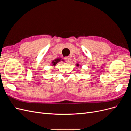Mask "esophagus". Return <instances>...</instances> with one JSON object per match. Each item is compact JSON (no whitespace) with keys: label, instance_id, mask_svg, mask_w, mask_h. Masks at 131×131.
Wrapping results in <instances>:
<instances>
[{"label":"esophagus","instance_id":"34e87169","mask_svg":"<svg viewBox=\"0 0 131 131\" xmlns=\"http://www.w3.org/2000/svg\"><path fill=\"white\" fill-rule=\"evenodd\" d=\"M64 60L67 62H69L70 61V60H71V57H69V56H68V57H65L64 58Z\"/></svg>","mask_w":131,"mask_h":131}]
</instances>
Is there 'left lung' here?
I'll return each mask as SVG.
<instances>
[{
    "label": "left lung",
    "mask_w": 131,
    "mask_h": 131,
    "mask_svg": "<svg viewBox=\"0 0 131 131\" xmlns=\"http://www.w3.org/2000/svg\"><path fill=\"white\" fill-rule=\"evenodd\" d=\"M77 66L78 67V66H79V64H77Z\"/></svg>",
    "instance_id": "obj_1"
}]
</instances>
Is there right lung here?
I'll return each mask as SVG.
<instances>
[{
  "mask_svg": "<svg viewBox=\"0 0 131 131\" xmlns=\"http://www.w3.org/2000/svg\"><path fill=\"white\" fill-rule=\"evenodd\" d=\"M60 59H58V58H57V59H55V60L53 61H52V64H53V66H54L55 65H56L58 62L60 61Z\"/></svg>",
  "mask_w": 131,
  "mask_h": 131,
  "instance_id": "obj_1",
  "label": "right lung"
}]
</instances>
